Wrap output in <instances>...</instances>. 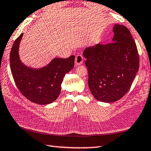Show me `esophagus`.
Wrapping results in <instances>:
<instances>
[{"instance_id": "esophagus-1", "label": "esophagus", "mask_w": 151, "mask_h": 151, "mask_svg": "<svg viewBox=\"0 0 151 151\" xmlns=\"http://www.w3.org/2000/svg\"><path fill=\"white\" fill-rule=\"evenodd\" d=\"M83 57L82 55L78 54L75 57V63L76 65H79L83 63Z\"/></svg>"}]
</instances>
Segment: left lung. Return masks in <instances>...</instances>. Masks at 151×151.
I'll return each instance as SVG.
<instances>
[{
	"label": "left lung",
	"mask_w": 151,
	"mask_h": 151,
	"mask_svg": "<svg viewBox=\"0 0 151 151\" xmlns=\"http://www.w3.org/2000/svg\"><path fill=\"white\" fill-rule=\"evenodd\" d=\"M112 42L86 48L83 55L88 73V86L96 99L114 102L130 89L139 67L135 42L125 26L116 24Z\"/></svg>",
	"instance_id": "obj_1"
}]
</instances>
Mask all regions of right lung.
I'll list each match as a JSON object with an SVG mask.
<instances>
[{"mask_svg":"<svg viewBox=\"0 0 151 151\" xmlns=\"http://www.w3.org/2000/svg\"><path fill=\"white\" fill-rule=\"evenodd\" d=\"M22 35L21 34L15 40L10 51V65L14 81L21 94L29 101L41 105L50 104L59 96L63 79L74 67L75 57L55 58L39 69L28 67L22 63L18 54Z\"/></svg>","mask_w":151,"mask_h":151,"instance_id":"right-lung-1","label":"right lung"}]
</instances>
